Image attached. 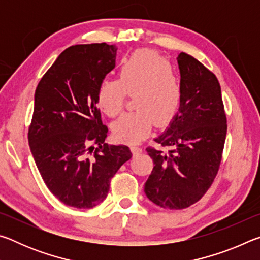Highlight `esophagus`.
<instances>
[{"label": "esophagus", "instance_id": "obj_1", "mask_svg": "<svg viewBox=\"0 0 260 260\" xmlns=\"http://www.w3.org/2000/svg\"><path fill=\"white\" fill-rule=\"evenodd\" d=\"M132 151H133V155L134 156H138V155H140L141 152L143 151V149L141 148V147H139V146H133V147H132Z\"/></svg>", "mask_w": 260, "mask_h": 260}]
</instances>
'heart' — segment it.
Masks as SVG:
<instances>
[{
    "mask_svg": "<svg viewBox=\"0 0 260 260\" xmlns=\"http://www.w3.org/2000/svg\"><path fill=\"white\" fill-rule=\"evenodd\" d=\"M181 79L174 69L150 51H136L122 65L117 80L103 81L98 90V105L109 117L119 114L127 96H134V112L122 114L112 125L113 136L135 143L146 138L153 121L170 122L182 102Z\"/></svg>",
    "mask_w": 260,
    "mask_h": 260,
    "instance_id": "b5f03b06",
    "label": "heart"
}]
</instances>
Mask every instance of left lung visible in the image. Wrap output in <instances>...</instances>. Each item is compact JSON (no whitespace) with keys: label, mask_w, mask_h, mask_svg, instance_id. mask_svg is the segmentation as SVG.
Masks as SVG:
<instances>
[{"label":"left lung","mask_w":260,"mask_h":260,"mask_svg":"<svg viewBox=\"0 0 260 260\" xmlns=\"http://www.w3.org/2000/svg\"><path fill=\"white\" fill-rule=\"evenodd\" d=\"M182 102L158 148L146 150L153 169L144 184L149 200L162 209L181 210L195 204L219 172L227 134V116L217 77L192 56L178 57Z\"/></svg>","instance_id":"obj_1"}]
</instances>
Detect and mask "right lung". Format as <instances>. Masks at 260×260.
Masks as SVG:
<instances>
[{
    "label": "right lung",
    "instance_id": "1",
    "mask_svg": "<svg viewBox=\"0 0 260 260\" xmlns=\"http://www.w3.org/2000/svg\"><path fill=\"white\" fill-rule=\"evenodd\" d=\"M116 52V46L105 42L70 47L35 89L30 151L48 189L72 208L101 203L113 175L132 158L127 146L105 143L108 127L96 100Z\"/></svg>",
    "mask_w": 260,
    "mask_h": 260
}]
</instances>
